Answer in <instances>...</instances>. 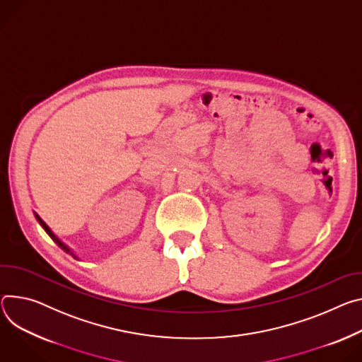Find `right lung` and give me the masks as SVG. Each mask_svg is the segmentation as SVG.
I'll list each match as a JSON object with an SVG mask.
<instances>
[{
  "label": "right lung",
  "instance_id": "right-lung-1",
  "mask_svg": "<svg viewBox=\"0 0 362 362\" xmlns=\"http://www.w3.org/2000/svg\"><path fill=\"white\" fill-rule=\"evenodd\" d=\"M35 215H36V219L39 221V223L43 226V229H45V231L47 233V235H49V237H50V238H52V240H53V241H54V243H56V244H57V245H59V247H60V248H62L64 252L71 254L74 258H76V259H78V257L74 254V251H72V250H71V248H69L66 244H63V243H62V241H60V240H59V238H57V237H56V235L52 233V229H50V228L46 225V222H45V221H43V219H42V218H40L37 214H35Z\"/></svg>",
  "mask_w": 362,
  "mask_h": 362
}]
</instances>
